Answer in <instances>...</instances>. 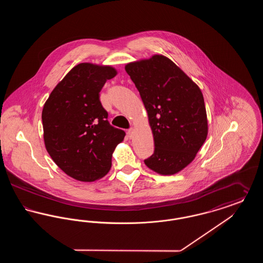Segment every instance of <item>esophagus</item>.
<instances>
[{
  "label": "esophagus",
  "mask_w": 263,
  "mask_h": 263,
  "mask_svg": "<svg viewBox=\"0 0 263 263\" xmlns=\"http://www.w3.org/2000/svg\"><path fill=\"white\" fill-rule=\"evenodd\" d=\"M133 134H134V129H133V128H130V129H128V131H127V135H128V137H133Z\"/></svg>",
  "instance_id": "esophagus-1"
}]
</instances>
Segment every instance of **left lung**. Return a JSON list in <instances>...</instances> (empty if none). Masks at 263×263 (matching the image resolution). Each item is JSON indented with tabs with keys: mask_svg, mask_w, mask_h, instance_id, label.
<instances>
[{
	"mask_svg": "<svg viewBox=\"0 0 263 263\" xmlns=\"http://www.w3.org/2000/svg\"><path fill=\"white\" fill-rule=\"evenodd\" d=\"M125 70L139 90L154 136V154L145 164L160 175H175L194 160L207 138L200 88L163 55L129 63Z\"/></svg>",
	"mask_w": 263,
	"mask_h": 263,
	"instance_id": "8db88e82",
	"label": "left lung"
}]
</instances>
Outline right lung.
<instances>
[{
  "mask_svg": "<svg viewBox=\"0 0 263 263\" xmlns=\"http://www.w3.org/2000/svg\"><path fill=\"white\" fill-rule=\"evenodd\" d=\"M116 70L81 63L55 87L42 110L43 138L52 160L66 175L95 181L111 167L115 147L125 132L109 124L100 91Z\"/></svg>",
  "mask_w": 263,
  "mask_h": 263,
  "instance_id": "1",
  "label": "right lung"
}]
</instances>
